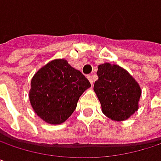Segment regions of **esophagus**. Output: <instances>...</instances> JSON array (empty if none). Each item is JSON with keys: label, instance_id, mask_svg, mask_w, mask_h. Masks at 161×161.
Instances as JSON below:
<instances>
[{"label": "esophagus", "instance_id": "esophagus-1", "mask_svg": "<svg viewBox=\"0 0 161 161\" xmlns=\"http://www.w3.org/2000/svg\"><path fill=\"white\" fill-rule=\"evenodd\" d=\"M87 78H88V80H89V82H90V84H91V85H93L94 81H93V78H92V75H87Z\"/></svg>", "mask_w": 161, "mask_h": 161}]
</instances>
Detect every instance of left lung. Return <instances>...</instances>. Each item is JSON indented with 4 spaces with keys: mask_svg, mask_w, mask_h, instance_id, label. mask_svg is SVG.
<instances>
[{
    "mask_svg": "<svg viewBox=\"0 0 161 161\" xmlns=\"http://www.w3.org/2000/svg\"><path fill=\"white\" fill-rule=\"evenodd\" d=\"M99 79L94 84V91L101 103L102 111L115 121L128 119L139 108L142 94L136 80L122 67L103 63L98 66Z\"/></svg>",
    "mask_w": 161,
    "mask_h": 161,
    "instance_id": "left-lung-1",
    "label": "left lung"
}]
</instances>
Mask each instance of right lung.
Listing matches in <instances>:
<instances>
[{
  "label": "right lung",
  "instance_id": "obj_1",
  "mask_svg": "<svg viewBox=\"0 0 161 161\" xmlns=\"http://www.w3.org/2000/svg\"><path fill=\"white\" fill-rule=\"evenodd\" d=\"M89 81L66 59H54L42 67L31 82L30 102L36 114L49 124H61L75 110Z\"/></svg>",
  "mask_w": 161,
  "mask_h": 161
}]
</instances>
